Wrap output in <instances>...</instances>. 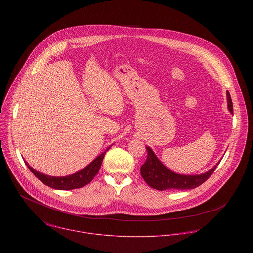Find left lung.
<instances>
[{
  "label": "left lung",
  "instance_id": "obj_1",
  "mask_svg": "<svg viewBox=\"0 0 253 253\" xmlns=\"http://www.w3.org/2000/svg\"><path fill=\"white\" fill-rule=\"evenodd\" d=\"M227 97V107L231 114H233V105L229 92H226ZM147 150V159L141 168V176L145 180V182L152 188L163 191L167 189H177V190H185L193 189L200 186L206 180L212 175L216 167L218 166L220 161L216 163L210 170L195 175H183L178 174L170 169H168L155 155L153 150L146 146Z\"/></svg>",
  "mask_w": 253,
  "mask_h": 253
}]
</instances>
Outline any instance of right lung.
Returning a JSON list of instances; mask_svg holds the SVG:
<instances>
[{"mask_svg": "<svg viewBox=\"0 0 253 253\" xmlns=\"http://www.w3.org/2000/svg\"><path fill=\"white\" fill-rule=\"evenodd\" d=\"M110 147H108L103 153H101L99 156H97L89 165H87L83 169L79 170L78 172L71 174V175H67V176H60V177L59 176H49V175H46L39 171H36L34 168H32L28 164V162L25 161V163L28 166V168L31 170V172L45 185H47L51 188L57 189V190H72V189H76V188H81V187L89 184L92 181L93 178L99 172V169L101 167V164H102L103 158L106 154V151L109 150Z\"/></svg>", "mask_w": 253, "mask_h": 253, "instance_id": "1", "label": "right lung"}]
</instances>
